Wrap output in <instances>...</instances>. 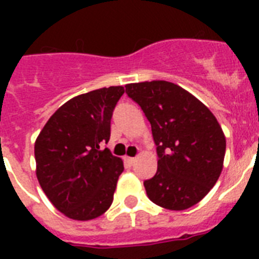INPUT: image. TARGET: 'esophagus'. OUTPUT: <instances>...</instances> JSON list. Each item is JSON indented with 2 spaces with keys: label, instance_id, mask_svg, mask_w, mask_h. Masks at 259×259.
I'll return each mask as SVG.
<instances>
[{
  "label": "esophagus",
  "instance_id": "esophagus-1",
  "mask_svg": "<svg viewBox=\"0 0 259 259\" xmlns=\"http://www.w3.org/2000/svg\"><path fill=\"white\" fill-rule=\"evenodd\" d=\"M125 160H126V162H127V164H129L130 166H133L134 164H136V161H137V160H136V158H134V157H126Z\"/></svg>",
  "mask_w": 259,
  "mask_h": 259
}]
</instances>
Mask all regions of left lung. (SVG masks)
<instances>
[{
  "mask_svg": "<svg viewBox=\"0 0 259 259\" xmlns=\"http://www.w3.org/2000/svg\"><path fill=\"white\" fill-rule=\"evenodd\" d=\"M126 94L152 126L157 172L144 181L154 204L181 211L211 191L223 169L226 138L207 106L165 80L130 83Z\"/></svg>",
  "mask_w": 259,
  "mask_h": 259,
  "instance_id": "1",
  "label": "left lung"
}]
</instances>
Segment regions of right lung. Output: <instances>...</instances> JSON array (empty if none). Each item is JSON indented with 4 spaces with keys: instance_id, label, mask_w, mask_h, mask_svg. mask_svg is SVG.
I'll use <instances>...</instances> for the list:
<instances>
[{
    "instance_id": "1",
    "label": "right lung",
    "mask_w": 259,
    "mask_h": 259,
    "mask_svg": "<svg viewBox=\"0 0 259 259\" xmlns=\"http://www.w3.org/2000/svg\"><path fill=\"white\" fill-rule=\"evenodd\" d=\"M122 86L82 94L59 107L34 142L36 175L50 201L66 217L90 221L113 203L121 158L102 144L110 140V122Z\"/></svg>"
}]
</instances>
